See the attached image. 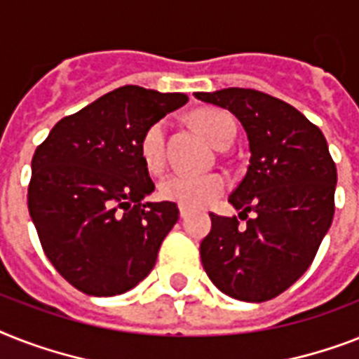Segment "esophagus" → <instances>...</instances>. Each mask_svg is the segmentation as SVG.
<instances>
[{"mask_svg":"<svg viewBox=\"0 0 359 359\" xmlns=\"http://www.w3.org/2000/svg\"><path fill=\"white\" fill-rule=\"evenodd\" d=\"M179 212H180V217H186V215L189 214V210H188V208H184V206H180Z\"/></svg>","mask_w":359,"mask_h":359,"instance_id":"esophagus-1","label":"esophagus"}]
</instances>
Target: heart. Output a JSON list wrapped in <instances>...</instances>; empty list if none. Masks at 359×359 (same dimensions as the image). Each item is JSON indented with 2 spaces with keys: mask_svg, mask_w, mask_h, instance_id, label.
I'll use <instances>...</instances> for the list:
<instances>
[{
  "mask_svg": "<svg viewBox=\"0 0 359 359\" xmlns=\"http://www.w3.org/2000/svg\"><path fill=\"white\" fill-rule=\"evenodd\" d=\"M195 125L208 136L215 147L225 149L236 136V121L229 112L219 109H203L194 114ZM165 130L168 121L160 119L145 130L140 140V154L149 171H160L165 162ZM226 189V179L219 173L212 175H171L160 184V195L165 201L184 208H203L215 201Z\"/></svg>",
  "mask_w": 359,
  "mask_h": 359,
  "instance_id": "heart-1",
  "label": "heart"
}]
</instances>
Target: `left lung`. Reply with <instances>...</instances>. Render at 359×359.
I'll list each match as a JSON object with an SVG mask.
<instances>
[{
	"label": "left lung",
	"mask_w": 359,
	"mask_h": 359,
	"mask_svg": "<svg viewBox=\"0 0 359 359\" xmlns=\"http://www.w3.org/2000/svg\"><path fill=\"white\" fill-rule=\"evenodd\" d=\"M229 109L249 138V170L230 205L255 217L210 214L201 241L206 275L225 295L264 302L295 284L316 258L334 217L337 171L321 129L282 99L252 88L197 92Z\"/></svg>",
	"instance_id": "obj_1"
}]
</instances>
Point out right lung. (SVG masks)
Wrapping results in <instances>:
<instances>
[{
    "label": "right lung",
    "mask_w": 359,
    "mask_h": 359,
    "mask_svg": "<svg viewBox=\"0 0 359 359\" xmlns=\"http://www.w3.org/2000/svg\"><path fill=\"white\" fill-rule=\"evenodd\" d=\"M186 101L121 86L60 119L34 151L29 214L49 262L86 295L125 293L156 264L179 208L144 203L154 182L140 140Z\"/></svg>",
    "instance_id": "obj_1"
}]
</instances>
